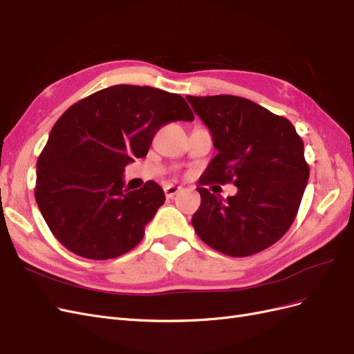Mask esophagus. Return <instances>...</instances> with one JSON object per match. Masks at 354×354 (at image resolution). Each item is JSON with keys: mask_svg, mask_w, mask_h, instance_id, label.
<instances>
[{"mask_svg": "<svg viewBox=\"0 0 354 354\" xmlns=\"http://www.w3.org/2000/svg\"><path fill=\"white\" fill-rule=\"evenodd\" d=\"M180 190H181V187H180V186H174V185H168V186H165V189H164L165 196H167L168 199L173 198L174 195H177Z\"/></svg>", "mask_w": 354, "mask_h": 354, "instance_id": "esophagus-1", "label": "esophagus"}]
</instances>
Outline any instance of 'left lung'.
<instances>
[{"mask_svg": "<svg viewBox=\"0 0 354 354\" xmlns=\"http://www.w3.org/2000/svg\"><path fill=\"white\" fill-rule=\"evenodd\" d=\"M186 100L208 127L218 152L199 183L238 187L227 199L198 187L195 232L230 257L269 248L291 227L307 186L310 169L301 137L286 118L238 95H187Z\"/></svg>", "mask_w": 354, "mask_h": 354, "instance_id": "obj_1", "label": "left lung"}]
</instances>
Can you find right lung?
<instances>
[{"instance_id":"1","label":"right lung","mask_w":354,"mask_h":354,"mask_svg":"<svg viewBox=\"0 0 354 354\" xmlns=\"http://www.w3.org/2000/svg\"><path fill=\"white\" fill-rule=\"evenodd\" d=\"M194 120L181 95L146 85H113L72 104L37 162L35 199L56 239L90 260L133 250L165 195L155 181L125 189V167L147 155L160 127Z\"/></svg>"}]
</instances>
